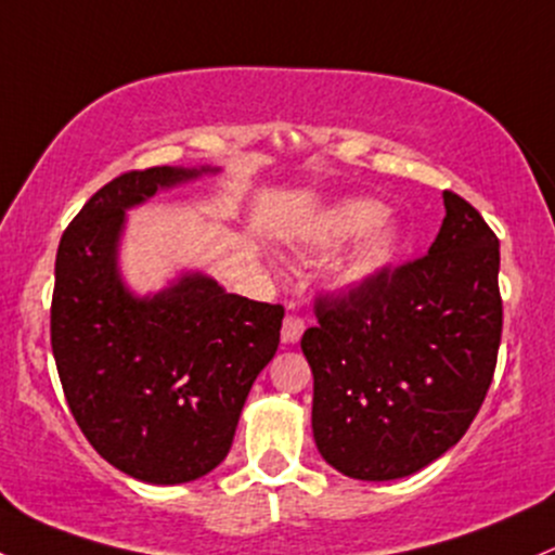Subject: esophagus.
<instances>
[{"label":"esophagus","mask_w":555,"mask_h":555,"mask_svg":"<svg viewBox=\"0 0 555 555\" xmlns=\"http://www.w3.org/2000/svg\"><path fill=\"white\" fill-rule=\"evenodd\" d=\"M302 332H306V319H302L300 313H287V319H284V326H282V343L295 345L297 339L302 337Z\"/></svg>","instance_id":"1"}]
</instances>
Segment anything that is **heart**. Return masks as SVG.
<instances>
[{"instance_id": "1", "label": "heart", "mask_w": 555, "mask_h": 555, "mask_svg": "<svg viewBox=\"0 0 555 555\" xmlns=\"http://www.w3.org/2000/svg\"><path fill=\"white\" fill-rule=\"evenodd\" d=\"M379 205L369 203V199H352V203L339 205L337 210L328 212L326 221L315 231V249H332L347 240H352V236L362 234L363 230L367 231L363 240L358 242V247L352 249L350 258L339 268V279L345 284H363L374 273H379L395 255L398 231H395L392 223L379 221Z\"/></svg>"}]
</instances>
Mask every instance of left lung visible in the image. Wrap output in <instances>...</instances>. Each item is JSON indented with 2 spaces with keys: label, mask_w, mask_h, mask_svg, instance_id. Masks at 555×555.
Wrapping results in <instances>:
<instances>
[{
  "label": "left lung",
  "mask_w": 555,
  "mask_h": 555,
  "mask_svg": "<svg viewBox=\"0 0 555 555\" xmlns=\"http://www.w3.org/2000/svg\"><path fill=\"white\" fill-rule=\"evenodd\" d=\"M429 253L315 300L302 334L313 371V437L326 464L387 482L440 459L485 403L503 300L495 231L446 189Z\"/></svg>",
  "instance_id": "8db88e82"
}]
</instances>
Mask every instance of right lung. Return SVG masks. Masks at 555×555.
<instances>
[{"mask_svg":"<svg viewBox=\"0 0 555 555\" xmlns=\"http://www.w3.org/2000/svg\"><path fill=\"white\" fill-rule=\"evenodd\" d=\"M203 170L115 176L68 223L54 260L50 334L73 418L107 464L152 485L192 482L227 459L284 319L282 306L199 273L144 300L120 284L126 208Z\"/></svg>","mask_w":555,"mask_h":555,"instance_id":"add662e5","label":"right lung"}]
</instances>
